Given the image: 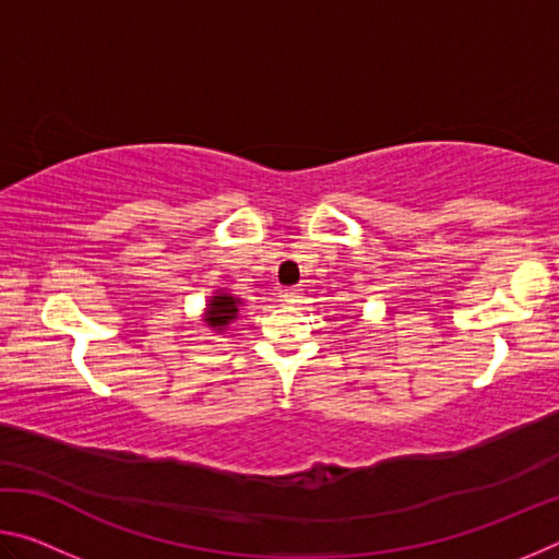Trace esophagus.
<instances>
[{
	"instance_id": "34e87169",
	"label": "esophagus",
	"mask_w": 559,
	"mask_h": 559,
	"mask_svg": "<svg viewBox=\"0 0 559 559\" xmlns=\"http://www.w3.org/2000/svg\"><path fill=\"white\" fill-rule=\"evenodd\" d=\"M283 302H288V306H296V302H300V288L283 290Z\"/></svg>"
}]
</instances>
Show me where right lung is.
<instances>
[{
  "label": "right lung",
  "mask_w": 559,
  "mask_h": 559,
  "mask_svg": "<svg viewBox=\"0 0 559 559\" xmlns=\"http://www.w3.org/2000/svg\"><path fill=\"white\" fill-rule=\"evenodd\" d=\"M236 313H239V300L231 298L229 293H222V296L212 298L210 313H206V323H210L212 328H224L231 323Z\"/></svg>",
  "instance_id": "add662e5"
}]
</instances>
